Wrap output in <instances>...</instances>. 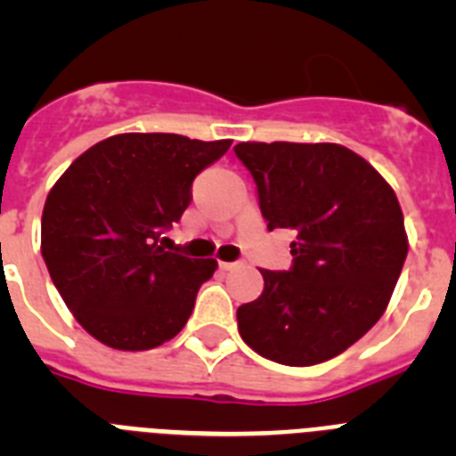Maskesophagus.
<instances>
[{
	"label": "esophagus",
	"instance_id": "1",
	"mask_svg": "<svg viewBox=\"0 0 456 456\" xmlns=\"http://www.w3.org/2000/svg\"><path fill=\"white\" fill-rule=\"evenodd\" d=\"M244 263H219V269H224V272H232V269L241 267Z\"/></svg>",
	"mask_w": 456,
	"mask_h": 456
}]
</instances>
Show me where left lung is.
I'll return each instance as SVG.
<instances>
[{
    "label": "left lung",
    "mask_w": 456,
    "mask_h": 456,
    "mask_svg": "<svg viewBox=\"0 0 456 456\" xmlns=\"http://www.w3.org/2000/svg\"><path fill=\"white\" fill-rule=\"evenodd\" d=\"M267 231H292V267L260 269L265 289L237 308L241 340L283 365L324 363L384 315L404 267L397 196L338 143H237Z\"/></svg>",
    "instance_id": "8db88e82"
}]
</instances>
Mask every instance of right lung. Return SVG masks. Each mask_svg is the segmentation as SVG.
Listing matches in <instances>:
<instances>
[{
  "label": "right lung",
  "mask_w": 456,
  "mask_h": 456,
  "mask_svg": "<svg viewBox=\"0 0 456 456\" xmlns=\"http://www.w3.org/2000/svg\"><path fill=\"white\" fill-rule=\"evenodd\" d=\"M232 141L116 134L47 193L40 251L75 320L107 347L143 352L183 331L216 260L164 248L200 171Z\"/></svg>",
  "instance_id": "add662e5"
}]
</instances>
